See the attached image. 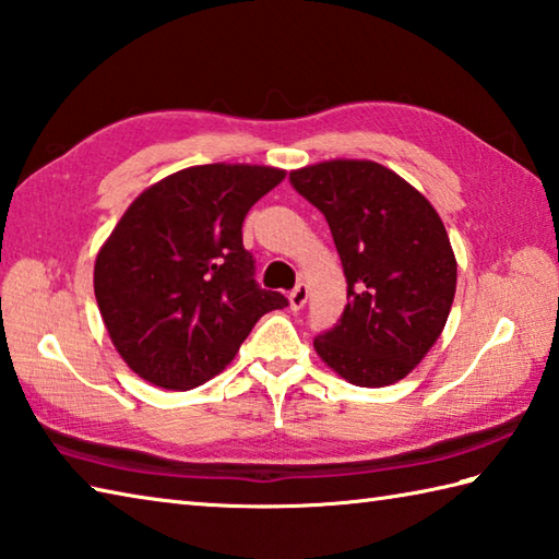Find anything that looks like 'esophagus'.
<instances>
[{"instance_id": "1", "label": "esophagus", "mask_w": 559, "mask_h": 559, "mask_svg": "<svg viewBox=\"0 0 559 559\" xmlns=\"http://www.w3.org/2000/svg\"><path fill=\"white\" fill-rule=\"evenodd\" d=\"M288 300H290V310H302L305 302H308V286H305V283H298V286L290 290Z\"/></svg>"}]
</instances>
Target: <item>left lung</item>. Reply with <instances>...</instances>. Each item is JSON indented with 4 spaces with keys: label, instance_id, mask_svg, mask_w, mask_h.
I'll return each mask as SVG.
<instances>
[{
    "label": "left lung",
    "instance_id": "1",
    "mask_svg": "<svg viewBox=\"0 0 559 559\" xmlns=\"http://www.w3.org/2000/svg\"><path fill=\"white\" fill-rule=\"evenodd\" d=\"M295 191L330 223L346 276V308L314 352L358 388L407 378L441 336L457 261L436 207L370 159H326L290 171Z\"/></svg>",
    "mask_w": 559,
    "mask_h": 559
}]
</instances>
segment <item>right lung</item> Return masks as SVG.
Returning <instances> with one entry per match:
<instances>
[{
	"instance_id": "1",
	"label": "right lung",
	"mask_w": 559,
	"mask_h": 559,
	"mask_svg": "<svg viewBox=\"0 0 559 559\" xmlns=\"http://www.w3.org/2000/svg\"><path fill=\"white\" fill-rule=\"evenodd\" d=\"M286 179L264 164H201L147 186L96 254L94 295L142 380L191 390L221 373L281 293L259 288L242 223Z\"/></svg>"
}]
</instances>
